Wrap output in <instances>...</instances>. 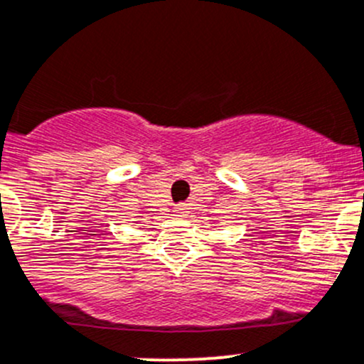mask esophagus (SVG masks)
<instances>
[{"instance_id":"esophagus-1","label":"esophagus","mask_w":364,"mask_h":364,"mask_svg":"<svg viewBox=\"0 0 364 364\" xmlns=\"http://www.w3.org/2000/svg\"><path fill=\"white\" fill-rule=\"evenodd\" d=\"M185 213H186V205L185 204H179L178 208H176V214H178V216H183Z\"/></svg>"}]
</instances>
